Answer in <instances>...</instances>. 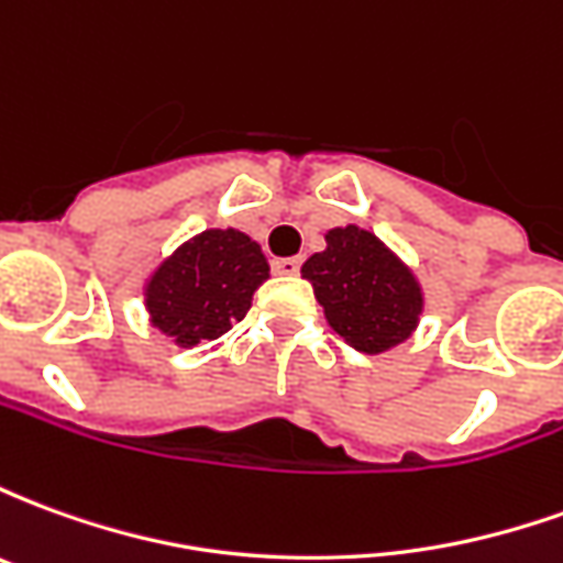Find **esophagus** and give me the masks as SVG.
<instances>
[{
	"instance_id": "34e87169",
	"label": "esophagus",
	"mask_w": 563,
	"mask_h": 563,
	"mask_svg": "<svg viewBox=\"0 0 563 563\" xmlns=\"http://www.w3.org/2000/svg\"><path fill=\"white\" fill-rule=\"evenodd\" d=\"M271 271H274V274H286V277H292V274H298V271H301V258L298 256L274 258V262H271Z\"/></svg>"
}]
</instances>
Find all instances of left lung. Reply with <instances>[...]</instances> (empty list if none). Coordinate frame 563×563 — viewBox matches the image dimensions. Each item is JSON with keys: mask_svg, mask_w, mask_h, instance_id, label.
Here are the masks:
<instances>
[{"mask_svg": "<svg viewBox=\"0 0 563 563\" xmlns=\"http://www.w3.org/2000/svg\"><path fill=\"white\" fill-rule=\"evenodd\" d=\"M329 325L358 353H386L419 325L422 289L413 271L358 225L331 229L325 250L301 268Z\"/></svg>", "mask_w": 563, "mask_h": 563, "instance_id": "left-lung-1", "label": "left lung"}]
</instances>
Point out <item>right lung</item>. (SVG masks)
<instances>
[{
  "label": "right lung",
  "mask_w": 563,
  "mask_h": 563,
  "mask_svg": "<svg viewBox=\"0 0 563 563\" xmlns=\"http://www.w3.org/2000/svg\"><path fill=\"white\" fill-rule=\"evenodd\" d=\"M268 271L253 238L238 229H208L177 246L147 280L150 322L186 350L217 341L246 317Z\"/></svg>",
  "instance_id": "right-lung-1"
}]
</instances>
